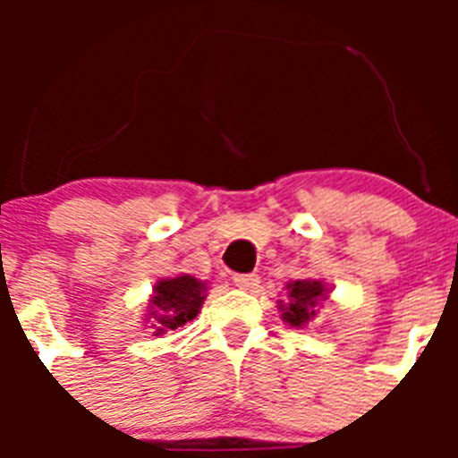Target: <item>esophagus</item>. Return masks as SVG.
<instances>
[{
	"instance_id": "obj_1",
	"label": "esophagus",
	"mask_w": 458,
	"mask_h": 458,
	"mask_svg": "<svg viewBox=\"0 0 458 458\" xmlns=\"http://www.w3.org/2000/svg\"><path fill=\"white\" fill-rule=\"evenodd\" d=\"M233 284L242 290H252L259 285V275H234Z\"/></svg>"
}]
</instances>
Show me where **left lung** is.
I'll return each instance as SVG.
<instances>
[{"mask_svg":"<svg viewBox=\"0 0 458 458\" xmlns=\"http://www.w3.org/2000/svg\"><path fill=\"white\" fill-rule=\"evenodd\" d=\"M288 306H281L284 318L294 327H301L317 317V306L327 299V288L323 281L301 279L288 284Z\"/></svg>","mask_w":458,"mask_h":458,"instance_id":"left-lung-1","label":"left lung"}]
</instances>
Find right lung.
Segmentation results:
<instances>
[{
    "label": "right lung",
    "instance_id": "right-lung-1",
    "mask_svg": "<svg viewBox=\"0 0 458 458\" xmlns=\"http://www.w3.org/2000/svg\"><path fill=\"white\" fill-rule=\"evenodd\" d=\"M206 284L191 275L174 276V279L157 281L155 294L150 299L152 335L159 336L168 330H177L183 323L192 321L199 315V308L206 299Z\"/></svg>",
    "mask_w": 458,
    "mask_h": 458
}]
</instances>
